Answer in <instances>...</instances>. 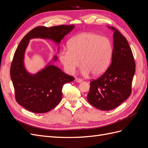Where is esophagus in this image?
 Here are the masks:
<instances>
[{"label": "esophagus", "instance_id": "obj_1", "mask_svg": "<svg viewBox=\"0 0 148 148\" xmlns=\"http://www.w3.org/2000/svg\"><path fill=\"white\" fill-rule=\"evenodd\" d=\"M75 82H77V83H81V82H82V79H79L78 78H75Z\"/></svg>", "mask_w": 148, "mask_h": 148}]
</instances>
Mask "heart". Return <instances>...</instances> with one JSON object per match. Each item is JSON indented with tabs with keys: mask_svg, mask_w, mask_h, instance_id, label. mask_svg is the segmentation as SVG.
<instances>
[{
	"mask_svg": "<svg viewBox=\"0 0 148 148\" xmlns=\"http://www.w3.org/2000/svg\"><path fill=\"white\" fill-rule=\"evenodd\" d=\"M113 49L110 40L93 33H83L71 39L68 49L59 52V59L67 73L73 74L81 64V73L99 77L108 68Z\"/></svg>",
	"mask_w": 148,
	"mask_h": 148,
	"instance_id": "b5f03b06",
	"label": "heart"
}]
</instances>
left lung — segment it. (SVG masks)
<instances>
[{"mask_svg":"<svg viewBox=\"0 0 148 148\" xmlns=\"http://www.w3.org/2000/svg\"><path fill=\"white\" fill-rule=\"evenodd\" d=\"M114 49L112 63L101 77L90 82L88 101L102 110L114 109L132 93V82L135 73V63L127 40L114 27Z\"/></svg>","mask_w":148,"mask_h":148,"instance_id":"1","label":"left lung"}]
</instances>
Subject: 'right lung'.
Instances as JSON below:
<instances>
[{
  "mask_svg": "<svg viewBox=\"0 0 148 148\" xmlns=\"http://www.w3.org/2000/svg\"><path fill=\"white\" fill-rule=\"evenodd\" d=\"M74 27V25H59L51 28L38 26L31 30L21 39L13 56L10 77L16 101L26 109L34 113H45L51 110L62 99L64 85L74 80L73 77L52 64L57 60V56H53L51 62L37 73L28 72L24 59L29 41L34 38L50 39L56 43L59 51L60 41Z\"/></svg>",
  "mask_w": 148,
  "mask_h": 148,
  "instance_id": "1",
  "label": "right lung"
}]
</instances>
